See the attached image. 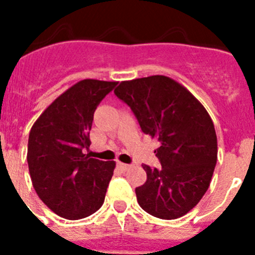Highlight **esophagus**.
<instances>
[{"label": "esophagus", "instance_id": "esophagus-1", "mask_svg": "<svg viewBox=\"0 0 255 255\" xmlns=\"http://www.w3.org/2000/svg\"><path fill=\"white\" fill-rule=\"evenodd\" d=\"M117 167L120 168V170H123V171H126V170H129V168L131 167V166H130V164L121 163V162H119V163H117Z\"/></svg>", "mask_w": 255, "mask_h": 255}]
</instances>
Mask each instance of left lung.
<instances>
[{
  "label": "left lung",
  "mask_w": 255,
  "mask_h": 255,
  "mask_svg": "<svg viewBox=\"0 0 255 255\" xmlns=\"http://www.w3.org/2000/svg\"><path fill=\"white\" fill-rule=\"evenodd\" d=\"M119 100L131 108L144 134L161 143L154 150L162 168L143 164L147 181L135 189L144 211L175 220L203 198L217 162V136L203 105L171 78L153 75L121 82Z\"/></svg>",
  "instance_id": "left-lung-1"
}]
</instances>
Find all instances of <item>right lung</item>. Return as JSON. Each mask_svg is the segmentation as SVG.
<instances>
[{
  "label": "right lung",
  "instance_id": "add662e5",
  "mask_svg": "<svg viewBox=\"0 0 255 255\" xmlns=\"http://www.w3.org/2000/svg\"><path fill=\"white\" fill-rule=\"evenodd\" d=\"M116 85L84 79L57 97L31 126L26 155L31 182L61 217H88L105 202L116 163L91 158L85 149L97 106Z\"/></svg>",
  "mask_w": 255,
  "mask_h": 255
}]
</instances>
